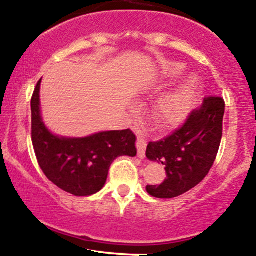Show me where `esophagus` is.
<instances>
[{"instance_id": "1", "label": "esophagus", "mask_w": 256, "mask_h": 256, "mask_svg": "<svg viewBox=\"0 0 256 256\" xmlns=\"http://www.w3.org/2000/svg\"><path fill=\"white\" fill-rule=\"evenodd\" d=\"M136 148H138V156H139V158H142V160L145 158L146 142H145V139H144L142 136H138Z\"/></svg>"}]
</instances>
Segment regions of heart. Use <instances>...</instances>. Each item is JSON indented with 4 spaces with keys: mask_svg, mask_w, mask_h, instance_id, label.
<instances>
[{
    "mask_svg": "<svg viewBox=\"0 0 256 256\" xmlns=\"http://www.w3.org/2000/svg\"><path fill=\"white\" fill-rule=\"evenodd\" d=\"M185 72V65L179 62H166L160 66V71L154 84L166 86L169 81L179 78ZM200 78L196 74H188L174 90L162 94L148 114V120L156 128L164 129L180 124L190 114L198 90Z\"/></svg>",
    "mask_w": 256,
    "mask_h": 256,
    "instance_id": "heart-1",
    "label": "heart"
}]
</instances>
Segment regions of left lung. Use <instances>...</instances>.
Instances as JSON below:
<instances>
[{"mask_svg": "<svg viewBox=\"0 0 256 256\" xmlns=\"http://www.w3.org/2000/svg\"><path fill=\"white\" fill-rule=\"evenodd\" d=\"M224 99L204 98L179 129L160 142H148L146 157L166 166V179L160 185H148L157 198H174L190 191L210 170L222 136Z\"/></svg>", "mask_w": 256, "mask_h": 256, "instance_id": "left-lung-1", "label": "left lung"}]
</instances>
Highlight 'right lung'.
I'll use <instances>...</instances> for the list:
<instances>
[{
  "label": "right lung",
  "instance_id": "obj_1",
  "mask_svg": "<svg viewBox=\"0 0 256 256\" xmlns=\"http://www.w3.org/2000/svg\"><path fill=\"white\" fill-rule=\"evenodd\" d=\"M40 90L41 81L31 99V136L43 173L54 185L74 196L96 194L104 188L117 157L136 156V136L129 129L82 138L53 134L43 122Z\"/></svg>",
  "mask_w": 256,
  "mask_h": 256
}]
</instances>
